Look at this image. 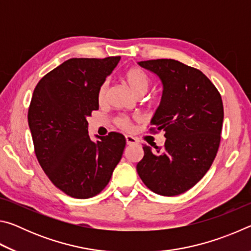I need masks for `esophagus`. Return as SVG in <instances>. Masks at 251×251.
Listing matches in <instances>:
<instances>
[{
	"mask_svg": "<svg viewBox=\"0 0 251 251\" xmlns=\"http://www.w3.org/2000/svg\"><path fill=\"white\" fill-rule=\"evenodd\" d=\"M126 143H127V145H135V144L138 143V139L133 137V136L127 135L126 136Z\"/></svg>",
	"mask_w": 251,
	"mask_h": 251,
	"instance_id": "34e87169",
	"label": "esophagus"
}]
</instances>
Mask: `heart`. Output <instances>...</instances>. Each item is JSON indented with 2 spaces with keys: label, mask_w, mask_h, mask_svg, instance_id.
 I'll return each mask as SVG.
<instances>
[{
  "label": "heart",
  "mask_w": 251,
  "mask_h": 251,
  "mask_svg": "<svg viewBox=\"0 0 251 251\" xmlns=\"http://www.w3.org/2000/svg\"><path fill=\"white\" fill-rule=\"evenodd\" d=\"M126 82L130 87V90L133 91L136 95L142 96L147 92L148 87H150L151 79L148 77L145 71L142 69H138V67H134V69H130L127 72L125 75ZM109 87V82L107 79H105L103 83L100 85L99 91H97V101L100 104H104L106 101V97H107V92ZM115 125L120 128L124 130H128L131 127V118L127 115H120L115 117Z\"/></svg>",
  "instance_id": "1"
}]
</instances>
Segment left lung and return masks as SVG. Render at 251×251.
<instances>
[{
  "label": "left lung",
  "instance_id": "obj_1",
  "mask_svg": "<svg viewBox=\"0 0 251 251\" xmlns=\"http://www.w3.org/2000/svg\"><path fill=\"white\" fill-rule=\"evenodd\" d=\"M139 65L158 76L163 96L151 122V133L165 131L163 147L144 145L136 166L151 192L176 196L205 176L217 155L222 138V96L207 76L175 59H151Z\"/></svg>",
  "mask_w": 251,
  "mask_h": 251
}]
</instances>
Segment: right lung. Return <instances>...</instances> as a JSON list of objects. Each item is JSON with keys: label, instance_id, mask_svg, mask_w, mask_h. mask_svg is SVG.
<instances>
[{"label": "right lung", "instance_id": "1", "mask_svg": "<svg viewBox=\"0 0 251 251\" xmlns=\"http://www.w3.org/2000/svg\"><path fill=\"white\" fill-rule=\"evenodd\" d=\"M120 59H67L33 92L27 121L36 158L50 180L73 198L100 194L124 151L126 139L116 131L92 142L86 120L99 109L100 85Z\"/></svg>", "mask_w": 251, "mask_h": 251}]
</instances>
